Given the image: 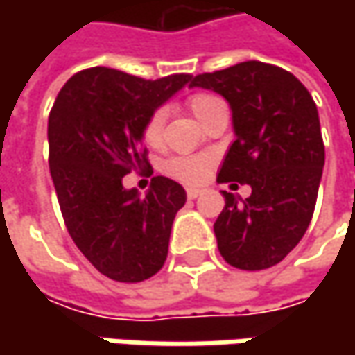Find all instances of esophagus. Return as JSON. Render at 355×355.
Here are the masks:
<instances>
[{
  "label": "esophagus",
  "mask_w": 355,
  "mask_h": 355,
  "mask_svg": "<svg viewBox=\"0 0 355 355\" xmlns=\"http://www.w3.org/2000/svg\"><path fill=\"white\" fill-rule=\"evenodd\" d=\"M185 193H187V198L189 199H198L199 196L203 193V189H199V187H187Z\"/></svg>",
  "instance_id": "34e87169"
}]
</instances>
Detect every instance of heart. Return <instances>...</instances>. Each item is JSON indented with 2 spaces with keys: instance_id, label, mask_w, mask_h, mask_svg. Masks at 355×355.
Returning a JSON list of instances; mask_svg holds the SVG:
<instances>
[{
  "instance_id": "obj_1",
  "label": "heart",
  "mask_w": 355,
  "mask_h": 355,
  "mask_svg": "<svg viewBox=\"0 0 355 355\" xmlns=\"http://www.w3.org/2000/svg\"><path fill=\"white\" fill-rule=\"evenodd\" d=\"M219 104H223V101L217 98L215 94H209V92H196V94H191L187 98V106H189V110L193 112V116L198 118L199 122H203L205 116L211 112L213 108H217ZM164 124H166V110L157 108L148 116L146 124H144V142L152 146V148L159 146L162 144V134H164ZM211 166L213 159L209 156H178L168 159L164 170H166L168 175L180 180V182L199 184L209 175Z\"/></svg>"
}]
</instances>
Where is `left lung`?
<instances>
[{"mask_svg": "<svg viewBox=\"0 0 355 355\" xmlns=\"http://www.w3.org/2000/svg\"><path fill=\"white\" fill-rule=\"evenodd\" d=\"M189 87L221 94L233 112L235 142L217 182L252 189L245 201L223 191L213 225L221 257L243 270L279 265L306 233L318 198L324 142L316 104L293 73L261 61L193 76Z\"/></svg>", "mask_w": 355, "mask_h": 355, "instance_id": "1", "label": "left lung"}]
</instances>
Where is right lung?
<instances>
[{"label": "right lung", "instance_id": "right-lung-1", "mask_svg": "<svg viewBox=\"0 0 355 355\" xmlns=\"http://www.w3.org/2000/svg\"><path fill=\"white\" fill-rule=\"evenodd\" d=\"M191 75L146 80L92 67L73 75L49 114V168L62 219L80 252L118 282H142L166 263L171 223L185 189L156 175L146 196L124 189L132 170H150L142 128Z\"/></svg>", "mask_w": 355, "mask_h": 355}]
</instances>
